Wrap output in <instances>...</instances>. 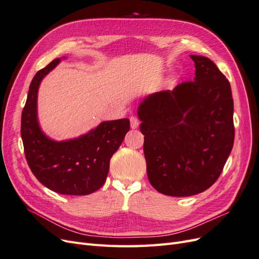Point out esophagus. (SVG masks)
Instances as JSON below:
<instances>
[{
  "label": "esophagus",
  "mask_w": 259,
  "mask_h": 259,
  "mask_svg": "<svg viewBox=\"0 0 259 259\" xmlns=\"http://www.w3.org/2000/svg\"><path fill=\"white\" fill-rule=\"evenodd\" d=\"M131 127L132 128H137L138 125H139V120L138 117L136 116H131Z\"/></svg>",
  "instance_id": "1"
}]
</instances>
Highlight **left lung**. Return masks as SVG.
I'll return each mask as SVG.
<instances>
[{"mask_svg":"<svg viewBox=\"0 0 259 259\" xmlns=\"http://www.w3.org/2000/svg\"><path fill=\"white\" fill-rule=\"evenodd\" d=\"M190 58L193 81L151 94L138 108L148 179L170 197L208 189L221 176L234 142L229 81L209 58Z\"/></svg>","mask_w":259,"mask_h":259,"instance_id":"left-lung-1","label":"left lung"}]
</instances>
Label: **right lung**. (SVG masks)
Returning <instances> with one entry per match:
<instances>
[{
    "mask_svg": "<svg viewBox=\"0 0 259 259\" xmlns=\"http://www.w3.org/2000/svg\"><path fill=\"white\" fill-rule=\"evenodd\" d=\"M59 61L54 59L31 81L21 114L23 149L31 171L46 188L60 194L86 195L105 184L111 156L130 131V120L103 122L88 134L65 142L46 136L37 122V91Z\"/></svg>",
    "mask_w": 259,
    "mask_h": 259,
    "instance_id": "1",
    "label": "right lung"
}]
</instances>
